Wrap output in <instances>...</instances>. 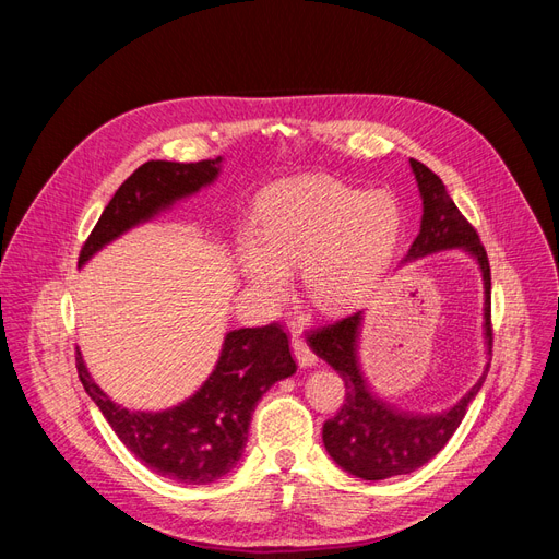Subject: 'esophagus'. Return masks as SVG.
Here are the masks:
<instances>
[{
  "mask_svg": "<svg viewBox=\"0 0 559 559\" xmlns=\"http://www.w3.org/2000/svg\"><path fill=\"white\" fill-rule=\"evenodd\" d=\"M292 347H294V354H296V359H298V364L306 368V366H314L317 364V357H314V352H312V347L302 341L300 335H294L292 337Z\"/></svg>",
  "mask_w": 559,
  "mask_h": 559,
  "instance_id": "34e87169",
  "label": "esophagus"
}]
</instances>
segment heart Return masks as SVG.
Listing matches in <instances>:
<instances>
[{"label": "heart", "mask_w": 559, "mask_h": 559, "mask_svg": "<svg viewBox=\"0 0 559 559\" xmlns=\"http://www.w3.org/2000/svg\"><path fill=\"white\" fill-rule=\"evenodd\" d=\"M401 212L384 191H359L329 177H298L273 186L261 202V235L242 240V267L261 296L280 300L289 273L317 308L345 310L361 300L394 257Z\"/></svg>", "instance_id": "b5f03b06"}]
</instances>
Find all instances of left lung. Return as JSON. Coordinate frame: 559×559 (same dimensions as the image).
<instances>
[{
  "label": "left lung",
  "instance_id": "1",
  "mask_svg": "<svg viewBox=\"0 0 559 559\" xmlns=\"http://www.w3.org/2000/svg\"><path fill=\"white\" fill-rule=\"evenodd\" d=\"M411 165L425 214H421V226L408 251V259H419L452 247H464L478 259L485 280V335L487 345L492 347V275H489V261L480 235L454 205L441 177L415 158H411ZM359 329L361 312H352L333 321V324L317 326L308 333V343L317 352V357L331 364L345 380V403L335 417L324 421L321 438H324V448L333 456V462L352 476L364 480H384L425 466L431 456L445 448L456 427L462 425L468 403L480 392L487 370L473 384L471 392L448 413H399L368 392L357 359Z\"/></svg>",
  "mask_w": 559,
  "mask_h": 559
}]
</instances>
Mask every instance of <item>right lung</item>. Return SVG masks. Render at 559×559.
Masks as SVG:
<instances>
[{
	"label": "right lung",
	"mask_w": 559,
	"mask_h": 559,
	"mask_svg": "<svg viewBox=\"0 0 559 559\" xmlns=\"http://www.w3.org/2000/svg\"><path fill=\"white\" fill-rule=\"evenodd\" d=\"M222 158L198 163L148 160L140 165L114 193L103 216L79 253L86 263L128 228L170 207L175 200L195 193L214 181ZM79 380L121 443L158 476L186 485L214 483L240 462L247 445L251 413L257 401L273 386L296 373L289 335L280 321L257 329L230 331L222 357L198 392L163 413H132L121 408L99 389L81 352H76Z\"/></svg>",
	"instance_id": "obj_1"
}]
</instances>
